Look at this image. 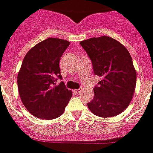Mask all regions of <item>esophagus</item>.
<instances>
[{
	"instance_id": "esophagus-1",
	"label": "esophagus",
	"mask_w": 153,
	"mask_h": 153,
	"mask_svg": "<svg viewBox=\"0 0 153 153\" xmlns=\"http://www.w3.org/2000/svg\"><path fill=\"white\" fill-rule=\"evenodd\" d=\"M81 91H82V89L81 88H79V89H77V90H75V92L76 93V94H80V93L81 92Z\"/></svg>"
}]
</instances>
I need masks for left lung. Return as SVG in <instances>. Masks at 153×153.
I'll return each mask as SVG.
<instances>
[{
	"label": "left lung",
	"instance_id": "8db88e82",
	"mask_svg": "<svg viewBox=\"0 0 153 153\" xmlns=\"http://www.w3.org/2000/svg\"><path fill=\"white\" fill-rule=\"evenodd\" d=\"M92 62L94 74L102 78L94 87V96L88 106L102 118L122 113L134 94L137 72L132 58L124 45L108 36L80 42Z\"/></svg>",
	"mask_w": 153,
	"mask_h": 153
}]
</instances>
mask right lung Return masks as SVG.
I'll return each instance as SVG.
<instances>
[{
  "label": "right lung",
  "instance_id": "right-lung-1",
  "mask_svg": "<svg viewBox=\"0 0 153 153\" xmlns=\"http://www.w3.org/2000/svg\"><path fill=\"white\" fill-rule=\"evenodd\" d=\"M70 42L50 38L38 43L24 57L17 84L21 100L34 116L51 120L63 113L72 93L61 81L59 60Z\"/></svg>",
  "mask_w": 153,
  "mask_h": 153
}]
</instances>
